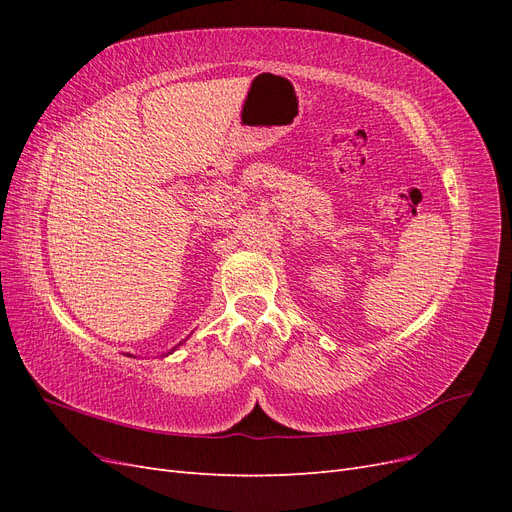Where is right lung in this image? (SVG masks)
<instances>
[{
    "label": "right lung",
    "mask_w": 512,
    "mask_h": 512,
    "mask_svg": "<svg viewBox=\"0 0 512 512\" xmlns=\"http://www.w3.org/2000/svg\"><path fill=\"white\" fill-rule=\"evenodd\" d=\"M181 344H185V339H183V342H179V344H177V346H175V348H173V350H170V352H175V350H177V348H179V346H181ZM170 352H166V354H164V356H168V354H170Z\"/></svg>",
    "instance_id": "add662e5"
}]
</instances>
